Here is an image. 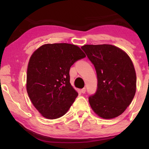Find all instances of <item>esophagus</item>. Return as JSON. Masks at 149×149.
I'll list each match as a JSON object with an SVG mask.
<instances>
[{"label": "esophagus", "instance_id": "esophagus-1", "mask_svg": "<svg viewBox=\"0 0 149 149\" xmlns=\"http://www.w3.org/2000/svg\"><path fill=\"white\" fill-rule=\"evenodd\" d=\"M81 93H85V92H86V89H85V88H83V89L81 90Z\"/></svg>", "mask_w": 149, "mask_h": 149}]
</instances>
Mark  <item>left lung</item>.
Returning a JSON list of instances; mask_svg holds the SVG:
<instances>
[{
  "mask_svg": "<svg viewBox=\"0 0 149 149\" xmlns=\"http://www.w3.org/2000/svg\"><path fill=\"white\" fill-rule=\"evenodd\" d=\"M81 49L97 73L96 93L89 97L91 108L102 119L121 115L136 91V74L131 58L121 49L111 45H85Z\"/></svg>",
  "mask_w": 149,
  "mask_h": 149,
  "instance_id": "obj_1",
  "label": "left lung"
}]
</instances>
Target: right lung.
Listing matches in <instances>:
<instances>
[{"label": "right lung", "mask_w": 149, "mask_h": 149, "mask_svg": "<svg viewBox=\"0 0 149 149\" xmlns=\"http://www.w3.org/2000/svg\"><path fill=\"white\" fill-rule=\"evenodd\" d=\"M86 56L78 46L45 44L30 57L26 90L32 104L42 117L55 119L67 113L78 95L70 83L72 65Z\"/></svg>", "instance_id": "obj_1"}]
</instances>
